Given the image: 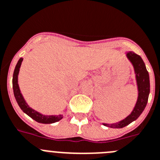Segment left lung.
Wrapping results in <instances>:
<instances>
[{"label": "left lung", "mask_w": 160, "mask_h": 160, "mask_svg": "<svg viewBox=\"0 0 160 160\" xmlns=\"http://www.w3.org/2000/svg\"><path fill=\"white\" fill-rule=\"evenodd\" d=\"M127 57L132 63L135 69V72H136L139 91L138 99H137L136 106L132 113L128 117H126L125 119L117 123V124H104V125L109 127V128H124L132 121H136L140 117V114L143 112V109L147 105L148 100L149 93H150V81H149L148 72L145 67L144 62L141 57L134 53L133 51H130L127 53Z\"/></svg>", "instance_id": "obj_1"}]
</instances>
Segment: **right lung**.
I'll use <instances>...</instances> for the list:
<instances>
[{
	"mask_svg": "<svg viewBox=\"0 0 160 160\" xmlns=\"http://www.w3.org/2000/svg\"><path fill=\"white\" fill-rule=\"evenodd\" d=\"M23 61V58H20L19 59L18 62H17V66L15 67L14 72H13V77H12V88H13V93H14V96H15L17 102L18 103L20 109L23 110V112H25L27 115L32 117V119L35 120L36 121L39 123H42V124H52L58 121L62 118V115L58 116H45L43 114L39 113V112H36V110L32 109V108L28 106L27 103H26L25 100L23 99V96H22L21 93H20V88H19L18 85V74L19 70H20V65Z\"/></svg>",
	"mask_w": 160,
	"mask_h": 160,
	"instance_id": "1",
	"label": "right lung"
}]
</instances>
